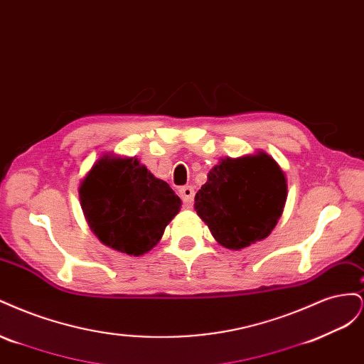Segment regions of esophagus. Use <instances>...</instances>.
Returning <instances> with one entry per match:
<instances>
[{
	"label": "esophagus",
	"mask_w": 364,
	"mask_h": 364,
	"mask_svg": "<svg viewBox=\"0 0 364 364\" xmlns=\"http://www.w3.org/2000/svg\"><path fill=\"white\" fill-rule=\"evenodd\" d=\"M179 196H181V199L183 200V205L186 208H191L193 200H194V188H193V186H190V185L182 186V188L179 190Z\"/></svg>",
	"instance_id": "1"
}]
</instances>
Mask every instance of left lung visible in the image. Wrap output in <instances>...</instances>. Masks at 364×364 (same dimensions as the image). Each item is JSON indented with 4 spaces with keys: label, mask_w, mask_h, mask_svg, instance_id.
Instances as JSON below:
<instances>
[{
    "label": "left lung",
    "mask_w": 364,
    "mask_h": 364,
    "mask_svg": "<svg viewBox=\"0 0 364 364\" xmlns=\"http://www.w3.org/2000/svg\"><path fill=\"white\" fill-rule=\"evenodd\" d=\"M287 200V181L272 156L225 158L208 173L194 209L218 245L240 250L261 241L277 226Z\"/></svg>",
    "instance_id": "obj_1"
}]
</instances>
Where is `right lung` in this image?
I'll use <instances>...</instances> for the list:
<instances>
[{
    "instance_id": "add662e5",
    "label": "right lung",
    "mask_w": 364,
    "mask_h": 364,
    "mask_svg": "<svg viewBox=\"0 0 364 364\" xmlns=\"http://www.w3.org/2000/svg\"><path fill=\"white\" fill-rule=\"evenodd\" d=\"M79 196L98 240L130 257L155 247L182 205L170 185L156 179L136 158L111 155L94 164Z\"/></svg>"
}]
</instances>
